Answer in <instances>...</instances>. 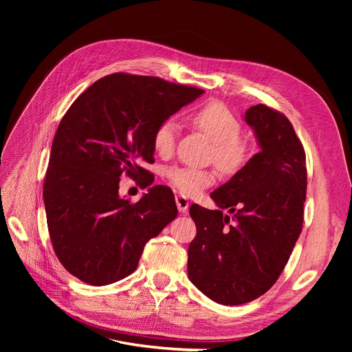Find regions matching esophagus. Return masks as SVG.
Listing matches in <instances>:
<instances>
[{"label": "esophagus", "mask_w": 352, "mask_h": 352, "mask_svg": "<svg viewBox=\"0 0 352 352\" xmlns=\"http://www.w3.org/2000/svg\"><path fill=\"white\" fill-rule=\"evenodd\" d=\"M176 206H177V210L182 212V214H185L189 208V201L184 195H176Z\"/></svg>", "instance_id": "1"}]
</instances>
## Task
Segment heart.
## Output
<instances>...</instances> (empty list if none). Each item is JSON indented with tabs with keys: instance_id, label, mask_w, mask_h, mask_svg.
Returning <instances> with one entry per match:
<instances>
[{
	"instance_id": "heart-1",
	"label": "heart",
	"mask_w": 352,
	"mask_h": 352,
	"mask_svg": "<svg viewBox=\"0 0 352 352\" xmlns=\"http://www.w3.org/2000/svg\"><path fill=\"white\" fill-rule=\"evenodd\" d=\"M190 122L212 141L210 158L226 173L236 172L247 160L248 146L239 136L242 126L238 117L225 104L207 102L190 114ZM179 126L173 119L160 123L153 133V146L158 155H172ZM166 177L180 194L192 197L214 184L216 173L211 168L173 166L166 170Z\"/></svg>"
}]
</instances>
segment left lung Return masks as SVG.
I'll use <instances>...</instances> for the list:
<instances>
[{
    "label": "left lung",
    "mask_w": 352,
    "mask_h": 352,
    "mask_svg": "<svg viewBox=\"0 0 352 352\" xmlns=\"http://www.w3.org/2000/svg\"><path fill=\"white\" fill-rule=\"evenodd\" d=\"M245 122L254 129L260 153L211 192L219 210L189 208L197 236L188 250V276L223 305L250 302L270 289L304 220L305 151L294 126L264 104L250 107ZM221 209L232 216L225 217Z\"/></svg>",
    "instance_id": "obj_1"
}]
</instances>
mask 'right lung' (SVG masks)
Wrapping results in <instances>:
<instances>
[{"instance_id":"obj_1","label":"right lung","mask_w":352,"mask_h":352,"mask_svg":"<svg viewBox=\"0 0 352 352\" xmlns=\"http://www.w3.org/2000/svg\"><path fill=\"white\" fill-rule=\"evenodd\" d=\"M202 89L154 76L113 73L92 83L52 141L44 202L52 248L74 278L94 286L132 274L145 243L177 216L173 192L155 185L138 202L119 195L120 176H154L155 127Z\"/></svg>"}]
</instances>
